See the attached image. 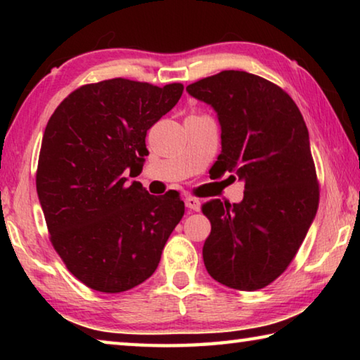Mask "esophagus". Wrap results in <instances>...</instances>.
Instances as JSON below:
<instances>
[{
	"instance_id": "34e87169",
	"label": "esophagus",
	"mask_w": 360,
	"mask_h": 360,
	"mask_svg": "<svg viewBox=\"0 0 360 360\" xmlns=\"http://www.w3.org/2000/svg\"><path fill=\"white\" fill-rule=\"evenodd\" d=\"M186 206H187L188 210H192V211H200V210H202V202H200L198 198L187 197L186 198Z\"/></svg>"
}]
</instances>
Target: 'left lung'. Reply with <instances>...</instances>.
<instances>
[{"label":"left lung","mask_w":360,"mask_h":360,"mask_svg":"<svg viewBox=\"0 0 360 360\" xmlns=\"http://www.w3.org/2000/svg\"><path fill=\"white\" fill-rule=\"evenodd\" d=\"M186 90L217 114L222 150L214 167L245 182L240 203L203 206L211 222L205 266L227 288L262 289L295 257L318 211L307 124L283 89L246 71H222Z\"/></svg>","instance_id":"8db88e82"}]
</instances>
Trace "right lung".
Returning a JSON list of instances; mask_svg holds the SVG:
<instances>
[{"instance_id":"add662e5","label":"right lung","mask_w":360,"mask_h":360,"mask_svg":"<svg viewBox=\"0 0 360 360\" xmlns=\"http://www.w3.org/2000/svg\"><path fill=\"white\" fill-rule=\"evenodd\" d=\"M182 90L109 79L75 90L47 122L38 198L53 248L90 289L117 294L144 283L184 216L178 192L155 197L125 178L141 173L146 133Z\"/></svg>"}]
</instances>
